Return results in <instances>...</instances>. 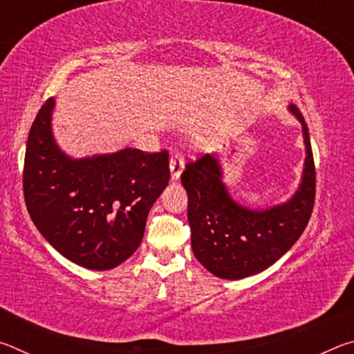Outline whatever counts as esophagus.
<instances>
[{
	"label": "esophagus",
	"mask_w": 354,
	"mask_h": 354,
	"mask_svg": "<svg viewBox=\"0 0 354 354\" xmlns=\"http://www.w3.org/2000/svg\"><path fill=\"white\" fill-rule=\"evenodd\" d=\"M184 170V156L181 153H173L170 159V175L173 181H176L181 176Z\"/></svg>",
	"instance_id": "1"
}]
</instances>
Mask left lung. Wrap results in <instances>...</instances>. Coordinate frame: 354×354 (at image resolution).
Listing matches in <instances>:
<instances>
[{"instance_id": "1", "label": "left lung", "mask_w": 354, "mask_h": 354, "mask_svg": "<svg viewBox=\"0 0 354 354\" xmlns=\"http://www.w3.org/2000/svg\"><path fill=\"white\" fill-rule=\"evenodd\" d=\"M289 111L301 123L306 147L301 183L290 200L267 209L242 206L226 189L217 154H205L183 171L192 250L217 278L242 279L263 272L292 248L310 218L315 200L313 148L301 112L293 104Z\"/></svg>"}]
</instances>
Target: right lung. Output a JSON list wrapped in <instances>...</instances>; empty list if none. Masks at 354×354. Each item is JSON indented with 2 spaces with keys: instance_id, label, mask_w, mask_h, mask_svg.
I'll list each match as a JSON object with an SVG mask.
<instances>
[{
  "instance_id": "obj_1",
  "label": "right lung",
  "mask_w": 354,
  "mask_h": 354,
  "mask_svg": "<svg viewBox=\"0 0 354 354\" xmlns=\"http://www.w3.org/2000/svg\"><path fill=\"white\" fill-rule=\"evenodd\" d=\"M56 101L40 107L28 136L23 192L48 243L91 270H111L139 248L147 217L170 179L169 153L136 148L75 159L55 140Z\"/></svg>"
}]
</instances>
